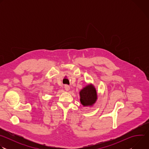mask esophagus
I'll return each mask as SVG.
<instances>
[{
    "mask_svg": "<svg viewBox=\"0 0 149 149\" xmlns=\"http://www.w3.org/2000/svg\"><path fill=\"white\" fill-rule=\"evenodd\" d=\"M64 88L67 91H68L70 89V87L69 86H68V85H65V86H64Z\"/></svg>",
    "mask_w": 149,
    "mask_h": 149,
    "instance_id": "34e87169",
    "label": "esophagus"
}]
</instances>
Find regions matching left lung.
Returning a JSON list of instances; mask_svg holds the SVG:
<instances>
[{
	"label": "left lung",
	"mask_w": 149,
	"mask_h": 149,
	"mask_svg": "<svg viewBox=\"0 0 149 149\" xmlns=\"http://www.w3.org/2000/svg\"><path fill=\"white\" fill-rule=\"evenodd\" d=\"M80 102L84 106H92L97 100L95 88L92 84L87 85L79 91Z\"/></svg>",
	"instance_id": "obj_1"
}]
</instances>
